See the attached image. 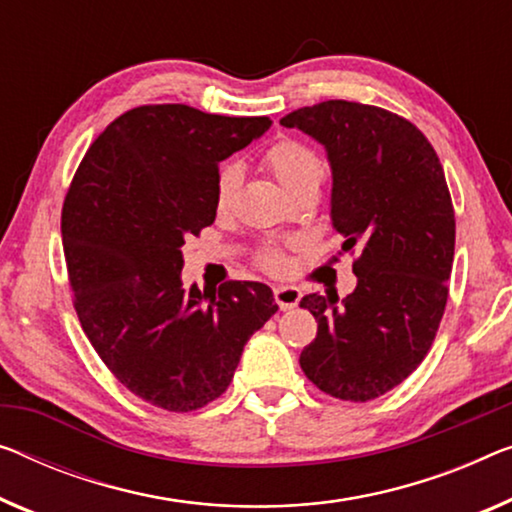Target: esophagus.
Returning a JSON list of instances; mask_svg holds the SVG:
<instances>
[{
  "label": "esophagus",
  "mask_w": 512,
  "mask_h": 512,
  "mask_svg": "<svg viewBox=\"0 0 512 512\" xmlns=\"http://www.w3.org/2000/svg\"><path fill=\"white\" fill-rule=\"evenodd\" d=\"M273 296H276V303L280 310H292L301 301V289L292 285H280L273 289Z\"/></svg>",
  "instance_id": "34e87169"
}]
</instances>
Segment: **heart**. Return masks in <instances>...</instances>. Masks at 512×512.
<instances>
[{
	"mask_svg": "<svg viewBox=\"0 0 512 512\" xmlns=\"http://www.w3.org/2000/svg\"><path fill=\"white\" fill-rule=\"evenodd\" d=\"M264 165L278 179L289 195L301 190H317L324 179V163L315 149L296 140H280L264 154ZM241 186V170L234 163H225L216 174V209L220 213L230 211ZM262 264L269 271H282L285 257L278 250H266Z\"/></svg>",
	"mask_w": 512,
	"mask_h": 512,
	"instance_id": "1",
	"label": "heart"
}]
</instances>
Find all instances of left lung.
<instances>
[{
  "instance_id": "left-lung-1",
  "label": "left lung",
  "mask_w": 512,
  "mask_h": 512,
  "mask_svg": "<svg viewBox=\"0 0 512 512\" xmlns=\"http://www.w3.org/2000/svg\"><path fill=\"white\" fill-rule=\"evenodd\" d=\"M280 124L324 147L331 225L358 253L352 294L301 299L317 319L301 370L333 398L375 400L421 365L444 315L455 253L444 167L411 121L375 105L324 101Z\"/></svg>"
}]
</instances>
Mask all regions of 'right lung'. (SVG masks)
Listing matches in <instances>:
<instances>
[{
    "instance_id": "right-lung-1",
    "label": "right lung",
    "mask_w": 512,
    "mask_h": 512,
    "mask_svg": "<svg viewBox=\"0 0 512 512\" xmlns=\"http://www.w3.org/2000/svg\"><path fill=\"white\" fill-rule=\"evenodd\" d=\"M269 117L142 105L96 137L61 211L82 331L137 398L195 411L230 386L243 347L278 310L262 282L183 287L181 246L216 220L218 163Z\"/></svg>"
}]
</instances>
